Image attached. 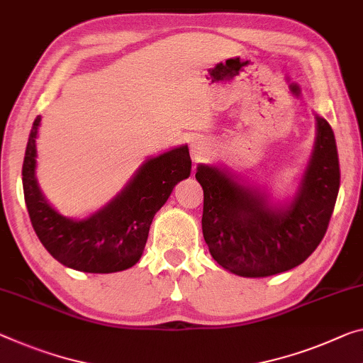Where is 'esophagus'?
<instances>
[{"instance_id":"obj_1","label":"esophagus","mask_w":363,"mask_h":363,"mask_svg":"<svg viewBox=\"0 0 363 363\" xmlns=\"http://www.w3.org/2000/svg\"><path fill=\"white\" fill-rule=\"evenodd\" d=\"M208 152V144H206L203 139H194L191 143V154L194 160H201L203 159V155Z\"/></svg>"}]
</instances>
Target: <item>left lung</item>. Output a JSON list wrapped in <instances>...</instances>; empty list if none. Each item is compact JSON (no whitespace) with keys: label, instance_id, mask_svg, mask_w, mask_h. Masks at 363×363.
<instances>
[{"label":"left lung","instance_id":"obj_1","mask_svg":"<svg viewBox=\"0 0 363 363\" xmlns=\"http://www.w3.org/2000/svg\"><path fill=\"white\" fill-rule=\"evenodd\" d=\"M315 118L313 152L298 189L286 203H272L267 189L240 182L220 167L198 165L203 235L224 269L242 277L274 276L302 264L325 237L341 174L331 126Z\"/></svg>","mask_w":363,"mask_h":363}]
</instances>
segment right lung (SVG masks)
<instances>
[{
	"instance_id": "right-lung-1",
	"label": "right lung",
	"mask_w": 363,
	"mask_h": 363,
	"mask_svg": "<svg viewBox=\"0 0 363 363\" xmlns=\"http://www.w3.org/2000/svg\"><path fill=\"white\" fill-rule=\"evenodd\" d=\"M42 116L33 121L22 164V186L33 230L47 252L71 269L94 274L135 266L146 247L157 211L178 182L191 174L188 146H178L144 162L125 188L86 219L61 216L37 183V135Z\"/></svg>"
}]
</instances>
